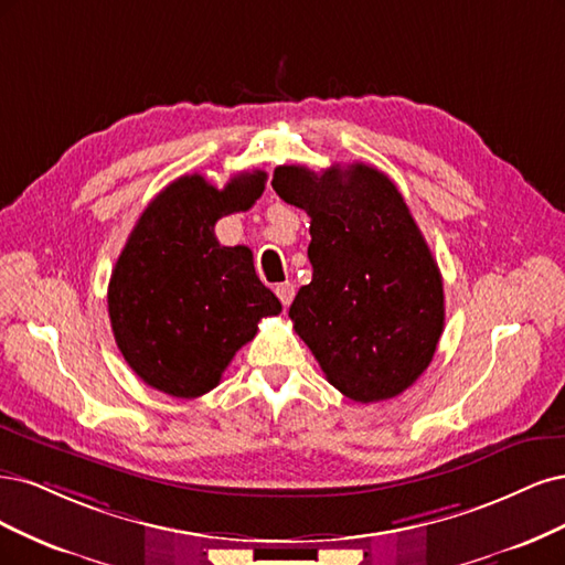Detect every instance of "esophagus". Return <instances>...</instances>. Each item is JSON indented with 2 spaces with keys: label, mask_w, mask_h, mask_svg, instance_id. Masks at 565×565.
Here are the masks:
<instances>
[{
  "label": "esophagus",
  "mask_w": 565,
  "mask_h": 565,
  "mask_svg": "<svg viewBox=\"0 0 565 565\" xmlns=\"http://www.w3.org/2000/svg\"><path fill=\"white\" fill-rule=\"evenodd\" d=\"M277 296H279V300H281V305L284 307H288L290 305V300L296 298V286L290 284V281H284V284H277Z\"/></svg>",
  "instance_id": "obj_1"
}]
</instances>
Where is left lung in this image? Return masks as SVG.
Instances as JSON below:
<instances>
[{"label": "left lung", "instance_id": "obj_1", "mask_svg": "<svg viewBox=\"0 0 565 565\" xmlns=\"http://www.w3.org/2000/svg\"><path fill=\"white\" fill-rule=\"evenodd\" d=\"M271 188L312 217V281L288 317L326 380L359 404L406 392L429 366L446 309L439 265L402 192L369 163L279 167Z\"/></svg>", "mask_w": 565, "mask_h": 565}]
</instances>
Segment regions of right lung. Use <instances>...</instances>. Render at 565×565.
Masks as SVG:
<instances>
[{
    "label": "right lung",
    "mask_w": 565,
    "mask_h": 565,
    "mask_svg": "<svg viewBox=\"0 0 565 565\" xmlns=\"http://www.w3.org/2000/svg\"><path fill=\"white\" fill-rule=\"evenodd\" d=\"M265 171L239 173L217 190L204 175L173 180L142 211L107 288L117 348L136 375L163 394L211 392L227 363L281 312L246 246H221L215 223L248 211Z\"/></svg>",
    "instance_id": "add662e5"
}]
</instances>
